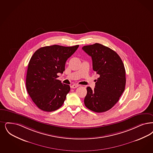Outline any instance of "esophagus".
Here are the masks:
<instances>
[{"label": "esophagus", "mask_w": 153, "mask_h": 153, "mask_svg": "<svg viewBox=\"0 0 153 153\" xmlns=\"http://www.w3.org/2000/svg\"><path fill=\"white\" fill-rule=\"evenodd\" d=\"M79 84H74V85H72L71 86V88H77L78 86H79Z\"/></svg>", "instance_id": "obj_1"}]
</instances>
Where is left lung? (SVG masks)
I'll list each match as a JSON object with an SVG mask.
<instances>
[{"label": "left lung", "mask_w": 153, "mask_h": 153, "mask_svg": "<svg viewBox=\"0 0 153 153\" xmlns=\"http://www.w3.org/2000/svg\"><path fill=\"white\" fill-rule=\"evenodd\" d=\"M82 49L92 57L93 69L100 75L93 90L86 88L85 105L96 113L108 111L118 101L125 90L123 63L115 51L101 44L85 45Z\"/></svg>", "instance_id": "left-lung-1"}]
</instances>
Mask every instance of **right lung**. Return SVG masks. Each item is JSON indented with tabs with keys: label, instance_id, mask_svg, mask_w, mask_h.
Returning a JSON list of instances; mask_svg holds the SVG:
<instances>
[{
	"label": "right lung",
	"instance_id": "right-lung-1",
	"mask_svg": "<svg viewBox=\"0 0 153 153\" xmlns=\"http://www.w3.org/2000/svg\"><path fill=\"white\" fill-rule=\"evenodd\" d=\"M79 46H46L37 49L31 57L26 76V88L40 109L53 111L62 105L71 88L57 79L59 77L57 74L63 73L66 61Z\"/></svg>",
	"mask_w": 153,
	"mask_h": 153
}]
</instances>
